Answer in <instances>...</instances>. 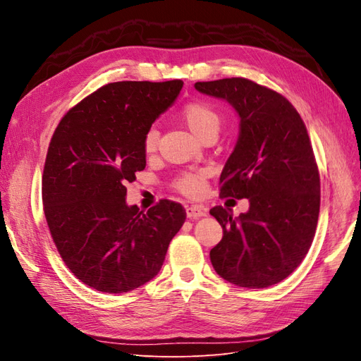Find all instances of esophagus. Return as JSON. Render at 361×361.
<instances>
[{"label": "esophagus", "instance_id": "obj_1", "mask_svg": "<svg viewBox=\"0 0 361 361\" xmlns=\"http://www.w3.org/2000/svg\"><path fill=\"white\" fill-rule=\"evenodd\" d=\"M206 215V209L203 206H187V216L188 218H200V216H204Z\"/></svg>", "mask_w": 361, "mask_h": 361}]
</instances>
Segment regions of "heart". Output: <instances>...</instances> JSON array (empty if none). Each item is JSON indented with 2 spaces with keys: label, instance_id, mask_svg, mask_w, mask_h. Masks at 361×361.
<instances>
[{
  "label": "heart",
  "instance_id": "heart-1",
  "mask_svg": "<svg viewBox=\"0 0 361 361\" xmlns=\"http://www.w3.org/2000/svg\"><path fill=\"white\" fill-rule=\"evenodd\" d=\"M180 117L185 125L188 126V129L197 138H202L203 135L211 133L218 134V130L221 128V116L218 114V111L212 105L206 102H191L188 105H185ZM158 138V129L155 126L149 128L143 138V149L146 154H152V152L157 150ZM174 188L190 195V197H197V195L203 192L204 188L203 173H182L180 176H178L176 180H174Z\"/></svg>",
  "mask_w": 361,
  "mask_h": 361
}]
</instances>
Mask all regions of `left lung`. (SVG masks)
Wrapping results in <instances>:
<instances>
[{"label": "left lung", "instance_id": "obj_1", "mask_svg": "<svg viewBox=\"0 0 361 361\" xmlns=\"http://www.w3.org/2000/svg\"><path fill=\"white\" fill-rule=\"evenodd\" d=\"M194 87L231 104L239 117L220 195L250 203L239 216L223 206L211 209L223 227V239L211 250L212 267L236 286L276 285L301 264L318 224L321 182L307 129L286 97L250 80L224 78Z\"/></svg>", "mask_w": 361, "mask_h": 361}]
</instances>
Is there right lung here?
<instances>
[{
    "mask_svg": "<svg viewBox=\"0 0 361 361\" xmlns=\"http://www.w3.org/2000/svg\"><path fill=\"white\" fill-rule=\"evenodd\" d=\"M182 85L106 84L68 111L51 138L42 178L47 223L64 264L96 290L129 292L154 279L187 218L171 200L147 212L129 206L125 187L145 170V134Z\"/></svg>",
    "mask_w": 361,
    "mask_h": 361,
    "instance_id": "right-lung-1",
    "label": "right lung"
}]
</instances>
